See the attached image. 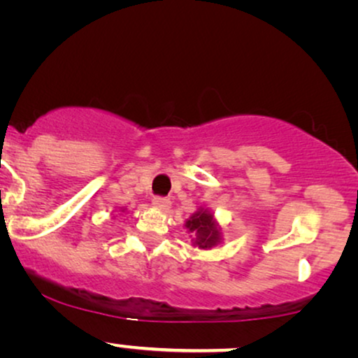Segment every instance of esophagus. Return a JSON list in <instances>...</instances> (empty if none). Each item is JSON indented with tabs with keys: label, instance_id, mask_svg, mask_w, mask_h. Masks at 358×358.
<instances>
[{
	"label": "esophagus",
	"instance_id": "1",
	"mask_svg": "<svg viewBox=\"0 0 358 358\" xmlns=\"http://www.w3.org/2000/svg\"><path fill=\"white\" fill-rule=\"evenodd\" d=\"M151 202H153V207L159 210H168L171 207V200L168 197H159V195H156Z\"/></svg>",
	"mask_w": 358,
	"mask_h": 358
}]
</instances>
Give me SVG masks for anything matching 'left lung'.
Here are the masks:
<instances>
[{
	"mask_svg": "<svg viewBox=\"0 0 358 358\" xmlns=\"http://www.w3.org/2000/svg\"><path fill=\"white\" fill-rule=\"evenodd\" d=\"M185 228L195 234L194 244H197L199 248L210 249L220 243V231L213 222V215H210L207 210L194 213L185 222Z\"/></svg>",
	"mask_w": 358,
	"mask_h": 358,
	"instance_id": "left-lung-1",
	"label": "left lung"
}]
</instances>
